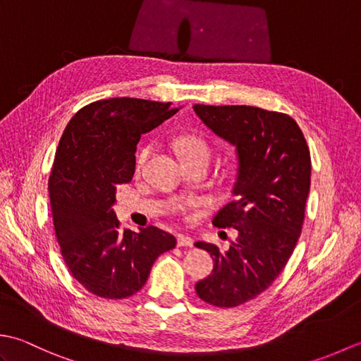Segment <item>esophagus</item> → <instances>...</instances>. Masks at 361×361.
<instances>
[{"label":"esophagus","instance_id":"obj_1","mask_svg":"<svg viewBox=\"0 0 361 361\" xmlns=\"http://www.w3.org/2000/svg\"><path fill=\"white\" fill-rule=\"evenodd\" d=\"M176 243H178V247H194V239L189 235L185 234H180L178 239H176Z\"/></svg>","mask_w":361,"mask_h":361}]
</instances>
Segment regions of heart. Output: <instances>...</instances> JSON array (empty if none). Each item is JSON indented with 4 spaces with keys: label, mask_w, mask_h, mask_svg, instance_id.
<instances>
[{
    "label": "heart",
    "mask_w": 361,
    "mask_h": 361,
    "mask_svg": "<svg viewBox=\"0 0 361 361\" xmlns=\"http://www.w3.org/2000/svg\"><path fill=\"white\" fill-rule=\"evenodd\" d=\"M175 149L178 152L183 163H188V161H194V159L209 161V157H211V150L208 147V144H206L203 137L197 135H183L180 137H176ZM150 153H152L150 145L142 147L136 157V166L137 167L142 166L145 163V159L149 158Z\"/></svg>",
    "instance_id": "b5f03b06"
}]
</instances>
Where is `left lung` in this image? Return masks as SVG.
Masks as SVG:
<instances>
[{
    "label": "left lung",
    "mask_w": 361,
    "mask_h": 361,
    "mask_svg": "<svg viewBox=\"0 0 361 361\" xmlns=\"http://www.w3.org/2000/svg\"><path fill=\"white\" fill-rule=\"evenodd\" d=\"M203 124L235 147L234 200L212 224L234 228L237 240L221 252L197 242L214 260L197 295L217 307H235L271 286L301 235L310 190V152L288 114L247 105H194Z\"/></svg>",
    "instance_id": "left-lung-1"
}]
</instances>
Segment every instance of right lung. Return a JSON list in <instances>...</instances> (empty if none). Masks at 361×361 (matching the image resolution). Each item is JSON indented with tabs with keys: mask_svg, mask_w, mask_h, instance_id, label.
Masks as SVG:
<instances>
[{
	"mask_svg": "<svg viewBox=\"0 0 361 361\" xmlns=\"http://www.w3.org/2000/svg\"><path fill=\"white\" fill-rule=\"evenodd\" d=\"M171 105L104 99L75 113L60 137L49 176L54 229L68 270L93 295H135L157 257L175 248V237L157 226L122 231L113 211L116 188L133 178L141 135L178 111Z\"/></svg>",
	"mask_w": 361,
	"mask_h": 361,
	"instance_id": "1",
	"label": "right lung"
}]
</instances>
